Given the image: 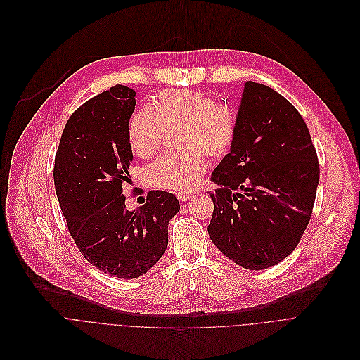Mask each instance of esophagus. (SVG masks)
<instances>
[{"instance_id":"obj_1","label":"esophagus","mask_w":360,"mask_h":360,"mask_svg":"<svg viewBox=\"0 0 360 360\" xmlns=\"http://www.w3.org/2000/svg\"><path fill=\"white\" fill-rule=\"evenodd\" d=\"M191 195H193V194L188 193V191H179V193L176 194V197H177L180 201H187V200H190Z\"/></svg>"}]
</instances>
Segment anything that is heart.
Segmentation results:
<instances>
[{
    "mask_svg": "<svg viewBox=\"0 0 360 360\" xmlns=\"http://www.w3.org/2000/svg\"><path fill=\"white\" fill-rule=\"evenodd\" d=\"M179 129L180 150L162 155L146 172V181L159 188L187 190L205 170V155L221 159L237 134V113L231 105L197 91L162 92L150 109L136 113L127 126L130 149L139 158L152 156L165 130Z\"/></svg>",
    "mask_w": 360,
    "mask_h": 360,
    "instance_id": "heart-1",
    "label": "heart"
}]
</instances>
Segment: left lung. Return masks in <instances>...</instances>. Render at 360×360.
Segmentation results:
<instances>
[{"label":"left lung","mask_w":360,"mask_h":360,"mask_svg":"<svg viewBox=\"0 0 360 360\" xmlns=\"http://www.w3.org/2000/svg\"><path fill=\"white\" fill-rule=\"evenodd\" d=\"M208 236L227 258L265 269L288 257L309 220L319 163L300 112L269 86L245 82L237 134L214 169Z\"/></svg>","instance_id":"8db88e82"}]
</instances>
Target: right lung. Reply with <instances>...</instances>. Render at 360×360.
<instances>
[{
	"instance_id": "obj_1",
	"label": "right lung",
	"mask_w": 360,
	"mask_h": 360,
	"mask_svg": "<svg viewBox=\"0 0 360 360\" xmlns=\"http://www.w3.org/2000/svg\"><path fill=\"white\" fill-rule=\"evenodd\" d=\"M134 96L133 89L116 85L78 108L62 131L53 166L56 197L81 254L123 279L146 274L162 258L169 223L180 210L176 195L160 190L136 210L124 205Z\"/></svg>"
}]
</instances>
